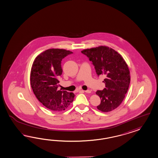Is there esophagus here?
<instances>
[{
	"label": "esophagus",
	"mask_w": 158,
	"mask_h": 158,
	"mask_svg": "<svg viewBox=\"0 0 158 158\" xmlns=\"http://www.w3.org/2000/svg\"><path fill=\"white\" fill-rule=\"evenodd\" d=\"M82 91H83V92H85L86 93H91V91L90 90H85V91H84V90H81Z\"/></svg>",
	"instance_id": "34e87169"
}]
</instances>
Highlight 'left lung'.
<instances>
[{"label":"left lung","mask_w":158,"mask_h":158,"mask_svg":"<svg viewBox=\"0 0 158 158\" xmlns=\"http://www.w3.org/2000/svg\"><path fill=\"white\" fill-rule=\"evenodd\" d=\"M93 62L98 76L103 75L105 88L96 94L101 98L99 110L109 112L114 110L123 101L131 81L128 65L123 56L106 46L92 48L81 51Z\"/></svg>","instance_id":"obj_1"}]
</instances>
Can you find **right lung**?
<instances>
[{
  "instance_id": "add662e5",
  "label": "right lung",
  "mask_w": 158,
  "mask_h": 158,
  "mask_svg": "<svg viewBox=\"0 0 158 158\" xmlns=\"http://www.w3.org/2000/svg\"><path fill=\"white\" fill-rule=\"evenodd\" d=\"M72 52L64 49H49L37 56L30 71L31 87L36 98L53 111H63L73 102L75 94L61 91L58 77L63 73L61 60Z\"/></svg>"
}]
</instances>
